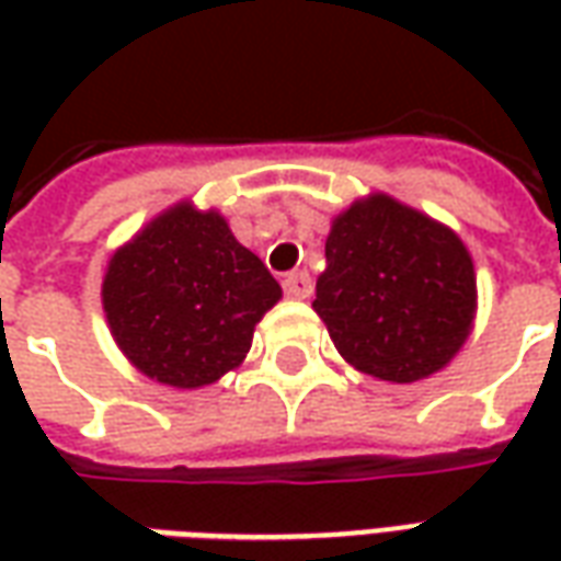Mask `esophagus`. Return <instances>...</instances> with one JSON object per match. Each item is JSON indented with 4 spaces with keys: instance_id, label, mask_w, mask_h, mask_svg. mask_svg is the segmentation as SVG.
I'll return each instance as SVG.
<instances>
[{
    "instance_id": "1",
    "label": "esophagus",
    "mask_w": 561,
    "mask_h": 561,
    "mask_svg": "<svg viewBox=\"0 0 561 561\" xmlns=\"http://www.w3.org/2000/svg\"><path fill=\"white\" fill-rule=\"evenodd\" d=\"M282 288L294 300H306V297H312V276L309 273H291V276H285Z\"/></svg>"
}]
</instances>
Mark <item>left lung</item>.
Segmentation results:
<instances>
[{"instance_id": "1", "label": "left lung", "mask_w": 561, "mask_h": 561, "mask_svg": "<svg viewBox=\"0 0 561 561\" xmlns=\"http://www.w3.org/2000/svg\"><path fill=\"white\" fill-rule=\"evenodd\" d=\"M312 309L357 373L412 385L445 369L478 312L474 264L457 231L385 192L333 219Z\"/></svg>"}]
</instances>
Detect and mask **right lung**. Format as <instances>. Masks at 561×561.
Here are the masks:
<instances>
[{
  "instance_id": "right-lung-1",
  "label": "right lung",
  "mask_w": 561,
  "mask_h": 561,
  "mask_svg": "<svg viewBox=\"0 0 561 561\" xmlns=\"http://www.w3.org/2000/svg\"><path fill=\"white\" fill-rule=\"evenodd\" d=\"M282 288L219 209L180 201L116 249L102 282L111 336L159 385L197 390L243 364Z\"/></svg>"
}]
</instances>
